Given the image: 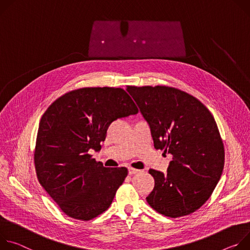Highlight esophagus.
Wrapping results in <instances>:
<instances>
[{"label": "esophagus", "mask_w": 250, "mask_h": 250, "mask_svg": "<svg viewBox=\"0 0 250 250\" xmlns=\"http://www.w3.org/2000/svg\"><path fill=\"white\" fill-rule=\"evenodd\" d=\"M128 172H129V175H134V174L139 173V172H140V170L134 169V168H129V169H128Z\"/></svg>", "instance_id": "34e87169"}]
</instances>
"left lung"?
<instances>
[{"instance_id": "obj_1", "label": "left lung", "mask_w": 250, "mask_h": 250, "mask_svg": "<svg viewBox=\"0 0 250 250\" xmlns=\"http://www.w3.org/2000/svg\"><path fill=\"white\" fill-rule=\"evenodd\" d=\"M149 123L154 147L173 155L167 173L149 170L155 187L146 198L159 213L188 215L211 196L225 166L224 143L209 110L175 87L127 86Z\"/></svg>"}]
</instances>
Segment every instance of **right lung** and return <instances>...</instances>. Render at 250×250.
<instances>
[{"mask_svg":"<svg viewBox=\"0 0 250 250\" xmlns=\"http://www.w3.org/2000/svg\"><path fill=\"white\" fill-rule=\"evenodd\" d=\"M122 88L83 87L55 100L43 113L34 154L42 187L68 216L89 220L104 212L128 175L105 168L88 154L99 151L109 125L137 114Z\"/></svg>","mask_w":250,"mask_h":250,"instance_id":"add662e5","label":"right lung"}]
</instances>
